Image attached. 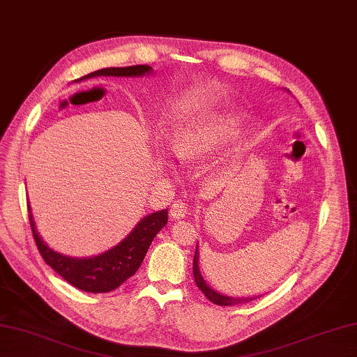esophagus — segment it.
Instances as JSON below:
<instances>
[{"label": "esophagus", "instance_id": "34e87169", "mask_svg": "<svg viewBox=\"0 0 357 357\" xmlns=\"http://www.w3.org/2000/svg\"><path fill=\"white\" fill-rule=\"evenodd\" d=\"M186 213H188V206H186L185 202H181V200H178V199L172 202V205H171V208H169V216H171V219H181V218H185Z\"/></svg>", "mask_w": 357, "mask_h": 357}]
</instances>
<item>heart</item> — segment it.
<instances>
[{"instance_id":"b5f03b06","label":"heart","mask_w":357,"mask_h":357,"mask_svg":"<svg viewBox=\"0 0 357 357\" xmlns=\"http://www.w3.org/2000/svg\"><path fill=\"white\" fill-rule=\"evenodd\" d=\"M238 126L239 123L234 118H219L210 124L188 127L172 139V149L180 158H194L210 151L222 139L231 137Z\"/></svg>"}]
</instances>
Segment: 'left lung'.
<instances>
[{"instance_id": "8db88e82", "label": "left lung", "mask_w": 357, "mask_h": 357, "mask_svg": "<svg viewBox=\"0 0 357 357\" xmlns=\"http://www.w3.org/2000/svg\"><path fill=\"white\" fill-rule=\"evenodd\" d=\"M192 272H194V280H196V284L200 289L202 292H204L205 297L213 301L214 305H219V306H231V305H238V303H245V301H250L253 298H231V297H225V295L218 294L216 291H213V289L208 286L204 278H202L200 271H199V252L196 250V255H194V262H192Z\"/></svg>"}]
</instances>
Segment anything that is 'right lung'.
<instances>
[{
    "mask_svg": "<svg viewBox=\"0 0 357 357\" xmlns=\"http://www.w3.org/2000/svg\"><path fill=\"white\" fill-rule=\"evenodd\" d=\"M151 71L152 68L149 65L124 66V68H104L86 74V76L77 80L93 76H143V74ZM166 222L167 210L152 213L144 219H141L139 224L135 227V230L123 242H119L116 247L110 248L109 252L93 258L77 259L63 257V255L51 250L42 241V238L38 236L36 227H33L32 214L29 211L32 236L46 264L54 268L60 277L68 281L74 287L91 294H105L115 291L124 281L129 280L132 275H135L146 257L147 250H149L151 242L157 236V233L161 228L166 225Z\"/></svg>",
    "mask_w": 357,
    "mask_h": 357,
    "instance_id": "obj_1",
    "label": "right lung"
}]
</instances>
